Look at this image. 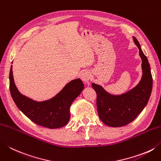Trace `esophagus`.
Returning a JSON list of instances; mask_svg holds the SVG:
<instances>
[{
  "label": "esophagus",
  "instance_id": "esophagus-1",
  "mask_svg": "<svg viewBox=\"0 0 161 161\" xmlns=\"http://www.w3.org/2000/svg\"><path fill=\"white\" fill-rule=\"evenodd\" d=\"M80 77L81 79V80H82L84 82L89 83V81L90 80V78H91V75L89 73V72L84 71L83 72H81V74L80 75Z\"/></svg>",
  "mask_w": 161,
  "mask_h": 161
}]
</instances>
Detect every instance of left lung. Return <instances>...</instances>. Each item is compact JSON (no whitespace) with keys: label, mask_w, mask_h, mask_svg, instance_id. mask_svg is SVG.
Wrapping results in <instances>:
<instances>
[{"label":"left lung","mask_w":161,"mask_h":161,"mask_svg":"<svg viewBox=\"0 0 161 161\" xmlns=\"http://www.w3.org/2000/svg\"><path fill=\"white\" fill-rule=\"evenodd\" d=\"M135 43L139 48L142 58V77L136 86L120 96H113L102 86L92 84L97 98L98 116L104 124L111 127H121L130 124L139 115L149 101L152 93L153 79L150 65L144 54L137 40L133 37Z\"/></svg>","instance_id":"left-lung-1"}]
</instances>
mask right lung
Here are the masks:
<instances>
[{
    "label": "right lung",
    "mask_w": 161,
    "mask_h": 161,
    "mask_svg": "<svg viewBox=\"0 0 161 161\" xmlns=\"http://www.w3.org/2000/svg\"><path fill=\"white\" fill-rule=\"evenodd\" d=\"M84 89L80 79L72 80L53 98L37 102L19 92L15 86L12 65L9 72V91L16 105L30 120L41 126L50 129L64 126L70 119V107Z\"/></svg>",
    "instance_id": "1"
}]
</instances>
